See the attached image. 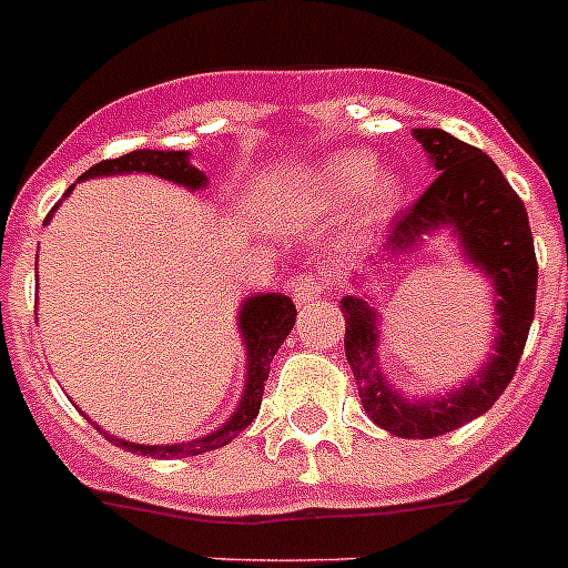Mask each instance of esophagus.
Listing matches in <instances>:
<instances>
[{
  "label": "esophagus",
  "instance_id": "1",
  "mask_svg": "<svg viewBox=\"0 0 568 568\" xmlns=\"http://www.w3.org/2000/svg\"><path fill=\"white\" fill-rule=\"evenodd\" d=\"M329 290V281H326L324 273H304L293 281V298L298 306L312 304L315 298Z\"/></svg>",
  "mask_w": 568,
  "mask_h": 568
}]
</instances>
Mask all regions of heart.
<instances>
[{
  "mask_svg": "<svg viewBox=\"0 0 568 568\" xmlns=\"http://www.w3.org/2000/svg\"><path fill=\"white\" fill-rule=\"evenodd\" d=\"M366 189L368 211H386L397 196V185L388 174H377V163L366 152H348L329 160L310 180L306 200L346 202Z\"/></svg>",
  "mask_w": 568,
  "mask_h": 568,
  "instance_id": "b5f03b06",
  "label": "heart"
}]
</instances>
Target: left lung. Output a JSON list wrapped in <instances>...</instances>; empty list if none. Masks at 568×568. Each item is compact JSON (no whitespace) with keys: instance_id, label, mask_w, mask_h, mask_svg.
<instances>
[{"instance_id":"1","label":"left lung","mask_w":568,"mask_h":568,"mask_svg":"<svg viewBox=\"0 0 568 568\" xmlns=\"http://www.w3.org/2000/svg\"><path fill=\"white\" fill-rule=\"evenodd\" d=\"M414 138L423 143L439 174L408 211L397 213L383 256L397 262L405 253H414L423 236L450 227L473 267L493 281L498 318L490 361L462 388L442 397L405 399L379 372L377 310L357 295H346L341 310L346 318V361L355 372L366 414L394 436L430 439L490 410L509 386L535 318L538 262L527 207L504 180L501 169L481 149L442 129H414Z\"/></svg>"}]
</instances>
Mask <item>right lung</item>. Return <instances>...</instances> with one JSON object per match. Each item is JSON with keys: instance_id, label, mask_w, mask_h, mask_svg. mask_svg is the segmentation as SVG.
<instances>
[{"instance_id": "1", "label": "right lung", "mask_w": 568, "mask_h": 568, "mask_svg": "<svg viewBox=\"0 0 568 568\" xmlns=\"http://www.w3.org/2000/svg\"><path fill=\"white\" fill-rule=\"evenodd\" d=\"M134 171H143V174H154L160 176V180L176 182L182 189H205V174H202L196 165H191L189 152H154V149H138V152H129L123 154V158L101 160V163L92 165L90 171H83L81 180H90V176L134 174ZM70 191H67V194H70ZM55 207L47 213L44 222H50ZM293 324L295 304L287 295L262 293L244 298L242 310H239V335H242L244 352H247L244 394L242 399H239V408L233 410V416L222 425V428H216L207 436H200V439L180 442V445H138V442H123L118 439V436H109V439H112L114 445L132 450V454L154 456V459H182V456H200L207 454V450H216V447H225L227 442L236 439V436L258 416L264 379H267L270 374V363H273L281 343L287 341V335L293 332ZM101 434H106V430H101Z\"/></svg>"}]
</instances>
